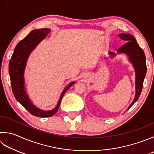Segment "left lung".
Listing matches in <instances>:
<instances>
[{
  "label": "left lung",
  "instance_id": "1",
  "mask_svg": "<svg viewBox=\"0 0 154 154\" xmlns=\"http://www.w3.org/2000/svg\"><path fill=\"white\" fill-rule=\"evenodd\" d=\"M119 37L122 40L126 42V43L117 50V54L124 53L128 57L129 61L133 65L135 73V95L133 101L128 108L129 109L136 102L142 90L143 81L147 72L146 56L133 35L128 33H120ZM109 55L111 58H113L117 54L109 52Z\"/></svg>",
  "mask_w": 154,
  "mask_h": 154
}]
</instances>
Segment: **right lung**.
<instances>
[{"label": "right lung", "mask_w": 154, "mask_h": 154, "mask_svg": "<svg viewBox=\"0 0 154 154\" xmlns=\"http://www.w3.org/2000/svg\"><path fill=\"white\" fill-rule=\"evenodd\" d=\"M50 31L51 30L47 28L33 30L17 45L9 61V75L12 90L15 98L30 113L40 117H51L55 114L59 109L63 96L75 83V81H72L63 89L57 106L53 109L49 111L42 110L36 107L26 93L24 75L29 57Z\"/></svg>", "instance_id": "add662e5"}]
</instances>
